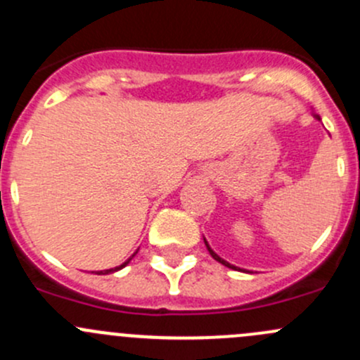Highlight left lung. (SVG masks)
<instances>
[{
  "instance_id": "obj_1",
  "label": "left lung",
  "mask_w": 360,
  "mask_h": 360,
  "mask_svg": "<svg viewBox=\"0 0 360 360\" xmlns=\"http://www.w3.org/2000/svg\"><path fill=\"white\" fill-rule=\"evenodd\" d=\"M203 240H205V238H203ZM205 245H207V250H209V252H210V256H212L214 259H216V261H219V263H221V264H224V266H228V268H233V270H237V266H233V264H230V263H226V261H224V259H221V257L217 256V254L214 252V250L209 248V244H207V242H205Z\"/></svg>"
}]
</instances>
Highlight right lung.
Returning <instances> with one entry per match:
<instances>
[{
	"label": "right lung",
	"instance_id": "add662e5",
	"mask_svg": "<svg viewBox=\"0 0 360 360\" xmlns=\"http://www.w3.org/2000/svg\"><path fill=\"white\" fill-rule=\"evenodd\" d=\"M134 256H136V254H134ZM132 256V257H134ZM132 257H130V259H132ZM130 259H127L125 261V263H123V264H120V266H116V268H111V270H104V271H97V275H106V274H112V271H116V270H120V268H123V266H125V264H129V261Z\"/></svg>",
	"mask_w": 360,
	"mask_h": 360
}]
</instances>
